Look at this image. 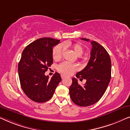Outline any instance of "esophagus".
<instances>
[{"mask_svg":"<svg viewBox=\"0 0 130 130\" xmlns=\"http://www.w3.org/2000/svg\"><path fill=\"white\" fill-rule=\"evenodd\" d=\"M61 78H62V79H63V78H66V76H65L64 75H62V74L61 75Z\"/></svg>","mask_w":130,"mask_h":130,"instance_id":"34e87169","label":"esophagus"}]
</instances>
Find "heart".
I'll use <instances>...</instances> for the list:
<instances>
[{"label": "heart", "mask_w": 130, "mask_h": 130, "mask_svg": "<svg viewBox=\"0 0 130 130\" xmlns=\"http://www.w3.org/2000/svg\"><path fill=\"white\" fill-rule=\"evenodd\" d=\"M65 47H70L74 52V54L76 56H79V58H81L83 61H85L86 60V58L81 57V55L83 54L84 51L83 45L79 43L71 44L69 42H65L63 44H59L54 47L52 52V56L54 60L58 61L62 57ZM58 70L66 75H70L78 70V67L74 63H70L67 62H63L58 65Z\"/></svg>", "instance_id": "obj_1"}]
</instances>
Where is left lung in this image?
<instances>
[{
  "label": "left lung",
  "mask_w": 130,
  "mask_h": 130,
  "mask_svg": "<svg viewBox=\"0 0 130 130\" xmlns=\"http://www.w3.org/2000/svg\"><path fill=\"white\" fill-rule=\"evenodd\" d=\"M89 41V39L81 38ZM92 49L90 59L85 68L76 74L80 80L86 79L84 86L72 78L69 87V95L76 105L87 107L93 105L101 99L109 83L111 75V62L108 53L104 47L95 41H91Z\"/></svg>",
  "instance_id": "8db88e82"
}]
</instances>
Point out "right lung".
Here are the masks:
<instances>
[{
  "label": "right lung",
  "instance_id": "add662e5",
  "mask_svg": "<svg viewBox=\"0 0 130 130\" xmlns=\"http://www.w3.org/2000/svg\"><path fill=\"white\" fill-rule=\"evenodd\" d=\"M60 40L42 38L27 46L22 54L18 64L21 88L31 100L46 102L52 97L60 82V74L55 72L51 79L45 73L53 63V47Z\"/></svg>",
  "mask_w": 130,
  "mask_h": 130
}]
</instances>
